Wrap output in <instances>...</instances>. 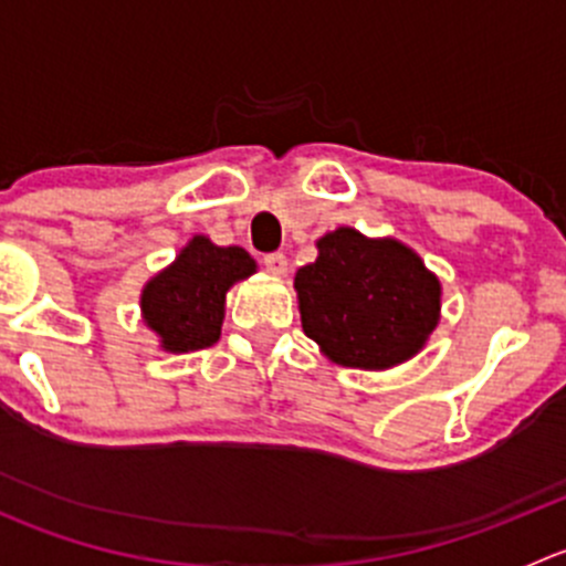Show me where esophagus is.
Here are the masks:
<instances>
[{"instance_id":"esophagus-1","label":"esophagus","mask_w":566,"mask_h":566,"mask_svg":"<svg viewBox=\"0 0 566 566\" xmlns=\"http://www.w3.org/2000/svg\"><path fill=\"white\" fill-rule=\"evenodd\" d=\"M262 262H265V271L273 273V276H284V273H287V256H284L282 251L265 254L262 256Z\"/></svg>"}]
</instances>
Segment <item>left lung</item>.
<instances>
[{
  "mask_svg": "<svg viewBox=\"0 0 566 566\" xmlns=\"http://www.w3.org/2000/svg\"><path fill=\"white\" fill-rule=\"evenodd\" d=\"M317 249L295 273L304 334L342 367L389 369L416 356L441 312V284L424 262L350 227L319 238Z\"/></svg>",
  "mask_w": 566,
  "mask_h": 566,
  "instance_id": "1",
  "label": "left lung"
}]
</instances>
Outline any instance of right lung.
Segmentation results:
<instances>
[{
  "mask_svg": "<svg viewBox=\"0 0 566 566\" xmlns=\"http://www.w3.org/2000/svg\"><path fill=\"white\" fill-rule=\"evenodd\" d=\"M254 271L247 249L216 247L197 235L167 271L147 282L142 293L147 325L172 353L210 347L221 334L227 290Z\"/></svg>",
  "mask_w": 566,
  "mask_h": 566,
  "instance_id": "add662e5",
  "label": "right lung"
}]
</instances>
